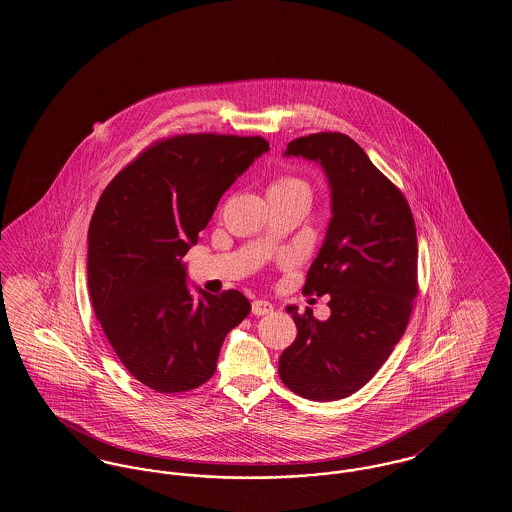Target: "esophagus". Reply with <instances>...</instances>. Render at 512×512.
<instances>
[{"instance_id": "1", "label": "esophagus", "mask_w": 512, "mask_h": 512, "mask_svg": "<svg viewBox=\"0 0 512 512\" xmlns=\"http://www.w3.org/2000/svg\"><path fill=\"white\" fill-rule=\"evenodd\" d=\"M271 312H273V305L265 299H256L252 303V314L254 316H265V314H271Z\"/></svg>"}]
</instances>
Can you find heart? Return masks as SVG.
<instances>
[{"mask_svg":"<svg viewBox=\"0 0 512 512\" xmlns=\"http://www.w3.org/2000/svg\"><path fill=\"white\" fill-rule=\"evenodd\" d=\"M282 189H307V185L303 181H299V179H293V177H282V179L275 181L269 190Z\"/></svg>","mask_w":512,"mask_h":512,"instance_id":"heart-1","label":"heart"}]
</instances>
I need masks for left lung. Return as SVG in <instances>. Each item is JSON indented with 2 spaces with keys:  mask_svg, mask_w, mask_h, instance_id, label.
Listing matches in <instances>:
<instances>
[{
  "mask_svg": "<svg viewBox=\"0 0 512 512\" xmlns=\"http://www.w3.org/2000/svg\"><path fill=\"white\" fill-rule=\"evenodd\" d=\"M284 157L322 166L331 220L308 269L305 292L331 295V316L286 307L297 338L282 351L278 374L303 398L329 402L353 395L374 378L406 331L417 295V234L402 192L359 144L320 132L288 144Z\"/></svg>",
  "mask_w": 512,
  "mask_h": 512,
  "instance_id": "left-lung-1",
  "label": "left lung"
}]
</instances>
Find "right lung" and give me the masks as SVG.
<instances>
[{"mask_svg": "<svg viewBox=\"0 0 512 512\" xmlns=\"http://www.w3.org/2000/svg\"><path fill=\"white\" fill-rule=\"evenodd\" d=\"M267 151L260 136H174L123 168L99 198L88 232L91 303L119 361L149 389L200 387L226 335L249 316L243 293L217 297L189 284L183 256L222 194Z\"/></svg>", "mask_w": 512, "mask_h": 512, "instance_id": "right-lung-1", "label": "right lung"}]
</instances>
